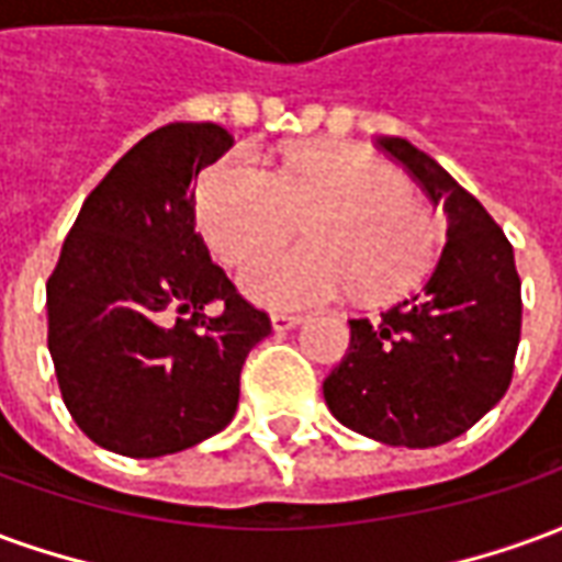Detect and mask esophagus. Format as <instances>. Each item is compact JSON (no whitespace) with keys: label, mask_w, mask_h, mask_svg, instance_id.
<instances>
[{"label":"esophagus","mask_w":562,"mask_h":562,"mask_svg":"<svg viewBox=\"0 0 562 562\" xmlns=\"http://www.w3.org/2000/svg\"><path fill=\"white\" fill-rule=\"evenodd\" d=\"M270 325H273V330H292L294 325H301V316H294V313H273Z\"/></svg>","instance_id":"esophagus-1"}]
</instances>
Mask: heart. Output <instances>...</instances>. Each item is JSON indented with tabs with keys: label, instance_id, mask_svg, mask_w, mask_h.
Wrapping results in <instances>:
<instances>
[{
	"label": "heart",
	"instance_id": "1",
	"mask_svg": "<svg viewBox=\"0 0 562 562\" xmlns=\"http://www.w3.org/2000/svg\"><path fill=\"white\" fill-rule=\"evenodd\" d=\"M306 218V247L259 254ZM198 222L240 289L270 310L325 304L346 292L385 297L430 265L436 222L389 165L349 147H304L270 173L244 149L201 177Z\"/></svg>",
	"mask_w": 562,
	"mask_h": 562
}]
</instances>
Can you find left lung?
Wrapping results in <instances>:
<instances>
[{"instance_id": "left-lung-1", "label": "left lung", "mask_w": 562, "mask_h": 562, "mask_svg": "<svg viewBox=\"0 0 562 562\" xmlns=\"http://www.w3.org/2000/svg\"><path fill=\"white\" fill-rule=\"evenodd\" d=\"M448 213L430 280L379 318H352L349 352L325 379V403L355 434L430 448L467 434L503 401L520 340L515 252L491 213L406 138H376Z\"/></svg>"}]
</instances>
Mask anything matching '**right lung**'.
Instances as JSON below:
<instances>
[{
	"instance_id": "right-lung-1",
	"label": "right lung",
	"mask_w": 562,
	"mask_h": 562,
	"mask_svg": "<svg viewBox=\"0 0 562 562\" xmlns=\"http://www.w3.org/2000/svg\"><path fill=\"white\" fill-rule=\"evenodd\" d=\"M232 144L216 123L149 132L83 201L47 280L63 401L108 451L161 458L220 434L246 355L270 334L195 232L192 183Z\"/></svg>"
}]
</instances>
